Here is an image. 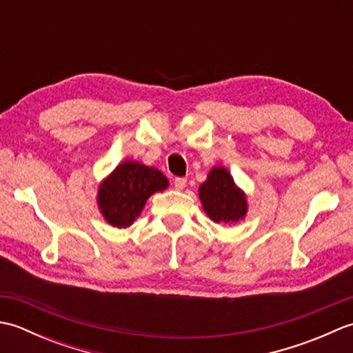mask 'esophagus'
I'll return each mask as SVG.
<instances>
[{
    "instance_id": "1",
    "label": "esophagus",
    "mask_w": 353,
    "mask_h": 353,
    "mask_svg": "<svg viewBox=\"0 0 353 353\" xmlns=\"http://www.w3.org/2000/svg\"><path fill=\"white\" fill-rule=\"evenodd\" d=\"M186 186V179L185 177H176L174 179V188L176 190H183Z\"/></svg>"
}]
</instances>
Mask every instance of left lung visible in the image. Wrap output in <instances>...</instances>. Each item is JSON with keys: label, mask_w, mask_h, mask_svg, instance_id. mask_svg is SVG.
I'll use <instances>...</instances> for the list:
<instances>
[{"label": "left lung", "mask_w": 353, "mask_h": 353, "mask_svg": "<svg viewBox=\"0 0 353 353\" xmlns=\"http://www.w3.org/2000/svg\"><path fill=\"white\" fill-rule=\"evenodd\" d=\"M199 196L205 212L215 223H236L244 219L247 212L244 192L238 188L229 171L223 167L209 171L208 181L200 185Z\"/></svg>", "instance_id": "1"}]
</instances>
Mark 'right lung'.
Masks as SVG:
<instances>
[{"label":"right lung","mask_w":353,"mask_h":353,"mask_svg":"<svg viewBox=\"0 0 353 353\" xmlns=\"http://www.w3.org/2000/svg\"><path fill=\"white\" fill-rule=\"evenodd\" d=\"M168 186L159 170L125 161L100 185L99 208L109 224L129 228L138 219L147 199Z\"/></svg>","instance_id":"1"}]
</instances>
